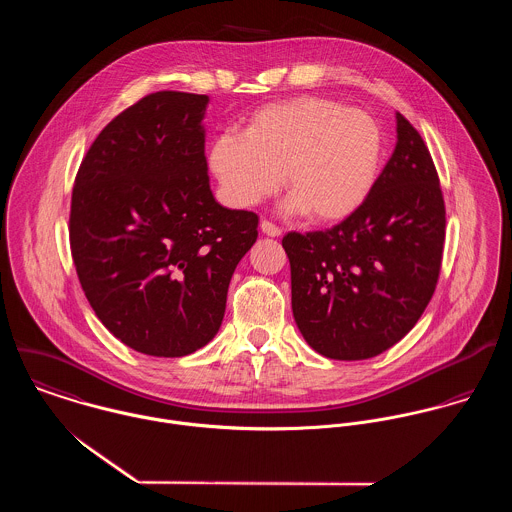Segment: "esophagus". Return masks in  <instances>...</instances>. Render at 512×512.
<instances>
[{"label": "esophagus", "mask_w": 512, "mask_h": 512, "mask_svg": "<svg viewBox=\"0 0 512 512\" xmlns=\"http://www.w3.org/2000/svg\"><path fill=\"white\" fill-rule=\"evenodd\" d=\"M260 230H262L266 236H272V238H276V236L282 234V228L276 226V224L270 222V220H262V222H260Z\"/></svg>", "instance_id": "obj_1"}]
</instances>
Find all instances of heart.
<instances>
[{
	"label": "heart",
	"mask_w": 512,
	"mask_h": 512,
	"mask_svg": "<svg viewBox=\"0 0 512 512\" xmlns=\"http://www.w3.org/2000/svg\"><path fill=\"white\" fill-rule=\"evenodd\" d=\"M382 155V130L365 110L297 96L256 110L242 134H219L209 149V165L234 207L258 205L284 181L288 213L333 224L365 205Z\"/></svg>",
	"instance_id": "b5f03b06"
}]
</instances>
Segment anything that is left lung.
<instances>
[{
  "label": "left lung",
  "instance_id": "1",
  "mask_svg": "<svg viewBox=\"0 0 512 512\" xmlns=\"http://www.w3.org/2000/svg\"><path fill=\"white\" fill-rule=\"evenodd\" d=\"M445 207L416 128L396 112V147L365 205L329 230L290 232L292 309L307 345L363 361L396 345L438 284Z\"/></svg>",
  "mask_w": 512,
  "mask_h": 512
}]
</instances>
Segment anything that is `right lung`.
<instances>
[{
  "label": "right lung",
  "instance_id": "add662e5",
  "mask_svg": "<svg viewBox=\"0 0 512 512\" xmlns=\"http://www.w3.org/2000/svg\"><path fill=\"white\" fill-rule=\"evenodd\" d=\"M207 94L163 90L118 114L80 163L74 266L102 325L130 349L185 357L219 333L230 278L258 217L209 185Z\"/></svg>",
  "mask_w": 512,
  "mask_h": 512
}]
</instances>
